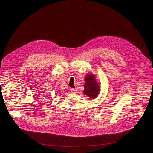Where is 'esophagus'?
Returning <instances> with one entry per match:
<instances>
[{
	"label": "esophagus",
	"instance_id": "34e87169",
	"mask_svg": "<svg viewBox=\"0 0 153 153\" xmlns=\"http://www.w3.org/2000/svg\"><path fill=\"white\" fill-rule=\"evenodd\" d=\"M71 91H72V92L73 94H75V93H76V90L74 89V88H72V89H71Z\"/></svg>",
	"mask_w": 153,
	"mask_h": 153
}]
</instances>
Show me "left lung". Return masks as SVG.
<instances>
[{
  "instance_id": "1",
  "label": "left lung",
  "mask_w": 153,
  "mask_h": 153,
  "mask_svg": "<svg viewBox=\"0 0 153 153\" xmlns=\"http://www.w3.org/2000/svg\"><path fill=\"white\" fill-rule=\"evenodd\" d=\"M85 80L84 90L85 94L91 99H94L97 96L100 90L99 85L95 80L94 75L90 74L87 75L85 78Z\"/></svg>"
}]
</instances>
